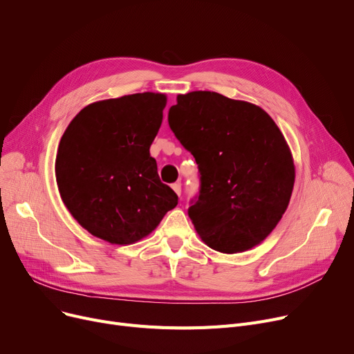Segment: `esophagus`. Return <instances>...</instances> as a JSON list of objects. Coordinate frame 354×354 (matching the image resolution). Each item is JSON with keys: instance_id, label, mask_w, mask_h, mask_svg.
<instances>
[{"instance_id": "34e87169", "label": "esophagus", "mask_w": 354, "mask_h": 354, "mask_svg": "<svg viewBox=\"0 0 354 354\" xmlns=\"http://www.w3.org/2000/svg\"><path fill=\"white\" fill-rule=\"evenodd\" d=\"M172 189L176 192V195L178 196H180V192H182V187H180V182H175L174 185H172Z\"/></svg>"}]
</instances>
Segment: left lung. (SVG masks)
Returning a JSON list of instances; mask_svg holds the SVG:
<instances>
[{
    "instance_id": "1",
    "label": "left lung",
    "mask_w": 354,
    "mask_h": 354,
    "mask_svg": "<svg viewBox=\"0 0 354 354\" xmlns=\"http://www.w3.org/2000/svg\"><path fill=\"white\" fill-rule=\"evenodd\" d=\"M167 122L199 169L188 215L203 243L235 254L266 239L286 212L295 169L267 111L215 91L179 95Z\"/></svg>"
}]
</instances>
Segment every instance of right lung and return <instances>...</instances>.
<instances>
[{"label":"right lung","instance_id":"1","mask_svg":"<svg viewBox=\"0 0 354 354\" xmlns=\"http://www.w3.org/2000/svg\"><path fill=\"white\" fill-rule=\"evenodd\" d=\"M165 106L166 96L151 91L91 103L60 140L55 179L64 205L110 244L136 243L178 205L149 153Z\"/></svg>","mask_w":354,"mask_h":354}]
</instances>
